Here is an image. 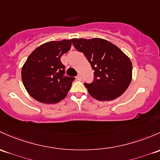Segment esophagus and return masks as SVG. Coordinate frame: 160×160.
<instances>
[{
	"mask_svg": "<svg viewBox=\"0 0 160 160\" xmlns=\"http://www.w3.org/2000/svg\"><path fill=\"white\" fill-rule=\"evenodd\" d=\"M77 79L78 80H82V77H81V75H80V74H78L77 76Z\"/></svg>",
	"mask_w": 160,
	"mask_h": 160,
	"instance_id": "34e87169",
	"label": "esophagus"
}]
</instances>
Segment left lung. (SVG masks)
<instances>
[{
  "label": "left lung",
  "instance_id": "1",
  "mask_svg": "<svg viewBox=\"0 0 160 160\" xmlns=\"http://www.w3.org/2000/svg\"><path fill=\"white\" fill-rule=\"evenodd\" d=\"M74 48L82 52L94 70L93 81L84 83L96 100L108 101L117 98L128 88L132 80V63L114 44L100 38L72 39Z\"/></svg>",
  "mask_w": 160,
  "mask_h": 160
}]
</instances>
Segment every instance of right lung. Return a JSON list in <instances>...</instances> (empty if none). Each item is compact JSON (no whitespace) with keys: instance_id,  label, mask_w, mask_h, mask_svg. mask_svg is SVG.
<instances>
[{"instance_id":"add662e5","label":"right lung","mask_w":160,"mask_h":160,"mask_svg":"<svg viewBox=\"0 0 160 160\" xmlns=\"http://www.w3.org/2000/svg\"><path fill=\"white\" fill-rule=\"evenodd\" d=\"M71 48V40L50 41L37 48L21 71L25 89L36 100L57 103L66 97L75 78L65 76L60 58Z\"/></svg>"}]
</instances>
